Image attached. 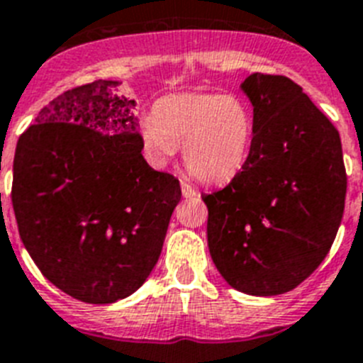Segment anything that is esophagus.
I'll use <instances>...</instances> for the list:
<instances>
[{
    "instance_id": "1",
    "label": "esophagus",
    "mask_w": 363,
    "mask_h": 363,
    "mask_svg": "<svg viewBox=\"0 0 363 363\" xmlns=\"http://www.w3.org/2000/svg\"><path fill=\"white\" fill-rule=\"evenodd\" d=\"M182 194H184L185 199H194V196H199V191L191 184H187V182H182Z\"/></svg>"
}]
</instances>
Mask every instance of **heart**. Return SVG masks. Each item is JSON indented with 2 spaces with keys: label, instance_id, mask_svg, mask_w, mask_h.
I'll return each instance as SVG.
<instances>
[{
  "label": "heart",
  "instance_id": "1",
  "mask_svg": "<svg viewBox=\"0 0 363 363\" xmlns=\"http://www.w3.org/2000/svg\"><path fill=\"white\" fill-rule=\"evenodd\" d=\"M254 133V113L241 96L199 92L164 96L139 128L150 163L163 167L184 145L187 170L208 184H226L241 172Z\"/></svg>",
  "mask_w": 363,
  "mask_h": 363
}]
</instances>
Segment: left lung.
<instances>
[{"mask_svg":"<svg viewBox=\"0 0 363 363\" xmlns=\"http://www.w3.org/2000/svg\"><path fill=\"white\" fill-rule=\"evenodd\" d=\"M254 107L247 163L220 191L203 194L208 247L233 289L291 291L330 250L343 217L347 174L337 130L286 76L241 83Z\"/></svg>","mask_w":363,"mask_h":363,"instance_id":"1","label":"left lung"}]
</instances>
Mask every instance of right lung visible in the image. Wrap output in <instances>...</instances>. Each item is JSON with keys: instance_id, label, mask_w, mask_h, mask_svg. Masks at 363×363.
Wrapping results in <instances>:
<instances>
[{"instance_id": "1", "label": "right lung", "mask_w": 363, "mask_h": 363, "mask_svg": "<svg viewBox=\"0 0 363 363\" xmlns=\"http://www.w3.org/2000/svg\"><path fill=\"white\" fill-rule=\"evenodd\" d=\"M98 79L42 107L18 139L13 208L33 262L89 304L135 293L160 259L179 182L140 150L135 100Z\"/></svg>"}]
</instances>
